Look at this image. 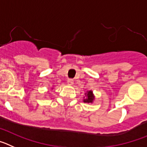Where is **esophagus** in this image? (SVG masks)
I'll use <instances>...</instances> for the list:
<instances>
[{"label":"esophagus","mask_w":147,"mask_h":147,"mask_svg":"<svg viewBox=\"0 0 147 147\" xmlns=\"http://www.w3.org/2000/svg\"><path fill=\"white\" fill-rule=\"evenodd\" d=\"M67 83H68L69 85H72L74 83L73 79H68V80H67Z\"/></svg>","instance_id":"1"}]
</instances>
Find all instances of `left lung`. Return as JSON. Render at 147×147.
Segmentation results:
<instances>
[{"label":"left lung","instance_id":"8db88e82","mask_svg":"<svg viewBox=\"0 0 147 147\" xmlns=\"http://www.w3.org/2000/svg\"><path fill=\"white\" fill-rule=\"evenodd\" d=\"M93 100H94L93 94H92V91H89V92H88V94H87V98L85 99V100H83V102L87 103L92 102Z\"/></svg>","mask_w":147,"mask_h":147}]
</instances>
